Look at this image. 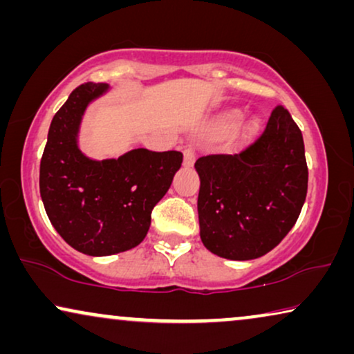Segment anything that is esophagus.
Segmentation results:
<instances>
[{
	"instance_id": "34e87169",
	"label": "esophagus",
	"mask_w": 354,
	"mask_h": 354,
	"mask_svg": "<svg viewBox=\"0 0 354 354\" xmlns=\"http://www.w3.org/2000/svg\"><path fill=\"white\" fill-rule=\"evenodd\" d=\"M195 158H196V151L193 148H187L183 151V166L185 167H192L195 164Z\"/></svg>"
}]
</instances>
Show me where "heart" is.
Returning a JSON list of instances; mask_svg holds the SVG:
<instances>
[{
	"instance_id": "heart-1",
	"label": "heart",
	"mask_w": 354,
	"mask_h": 354,
	"mask_svg": "<svg viewBox=\"0 0 354 354\" xmlns=\"http://www.w3.org/2000/svg\"><path fill=\"white\" fill-rule=\"evenodd\" d=\"M240 118H241V114L239 113V111H230V113H225L224 115H221L219 125L222 129H230V127H234L236 122H239ZM258 132H259V120L258 119L248 120V122L245 124L243 130H241V133H243L245 138L254 137Z\"/></svg>"
}]
</instances>
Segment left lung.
Masks as SVG:
<instances>
[{"mask_svg": "<svg viewBox=\"0 0 354 354\" xmlns=\"http://www.w3.org/2000/svg\"><path fill=\"white\" fill-rule=\"evenodd\" d=\"M195 169L201 241L225 259H256L274 250L306 200L303 135L283 106L243 151L203 156Z\"/></svg>", "mask_w": 354, "mask_h": 354, "instance_id": "left-lung-1", "label": "left lung"}]
</instances>
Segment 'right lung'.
Segmentation results:
<instances>
[{"label": "right lung", "instance_id": "1", "mask_svg": "<svg viewBox=\"0 0 354 354\" xmlns=\"http://www.w3.org/2000/svg\"><path fill=\"white\" fill-rule=\"evenodd\" d=\"M106 84H84L51 120L40 162V195L48 219L67 245L88 256H111L143 241L151 211L182 166V153L137 148L91 159L79 147L82 119Z\"/></svg>", "mask_w": 354, "mask_h": 354}]
</instances>
